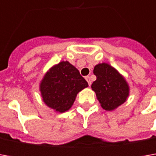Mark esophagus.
Instances as JSON below:
<instances>
[{"label":"esophagus","instance_id":"esophagus-1","mask_svg":"<svg viewBox=\"0 0 156 156\" xmlns=\"http://www.w3.org/2000/svg\"><path fill=\"white\" fill-rule=\"evenodd\" d=\"M85 79H86V81H87L88 85H89V86H91V80H90V77H89V76H86V77H85Z\"/></svg>","mask_w":156,"mask_h":156}]
</instances>
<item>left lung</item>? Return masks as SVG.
Here are the masks:
<instances>
[{
  "label": "left lung",
  "mask_w": 156,
  "mask_h": 156,
  "mask_svg": "<svg viewBox=\"0 0 156 156\" xmlns=\"http://www.w3.org/2000/svg\"><path fill=\"white\" fill-rule=\"evenodd\" d=\"M94 74L96 80L91 87L103 109L115 110L127 101L129 95V84L115 68L108 63H99L94 66Z\"/></svg>",
  "instance_id": "left-lung-1"
}]
</instances>
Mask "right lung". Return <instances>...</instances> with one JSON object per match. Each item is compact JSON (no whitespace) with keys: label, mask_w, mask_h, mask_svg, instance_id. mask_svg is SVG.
Returning <instances> with one entry per match:
<instances>
[{"label":"right lung","mask_w":156,"mask_h":156,"mask_svg":"<svg viewBox=\"0 0 156 156\" xmlns=\"http://www.w3.org/2000/svg\"><path fill=\"white\" fill-rule=\"evenodd\" d=\"M88 87L79 70L69 62H61L48 69L41 81L40 91L48 108L63 113L71 108L77 94Z\"/></svg>","instance_id":"add662e5"}]
</instances>
